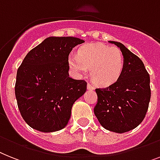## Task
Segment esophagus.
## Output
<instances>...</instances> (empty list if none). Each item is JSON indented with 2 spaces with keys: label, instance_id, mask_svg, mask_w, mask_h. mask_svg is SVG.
<instances>
[{
  "label": "esophagus",
  "instance_id": "34e87169",
  "mask_svg": "<svg viewBox=\"0 0 160 160\" xmlns=\"http://www.w3.org/2000/svg\"><path fill=\"white\" fill-rule=\"evenodd\" d=\"M87 88H88V90H91V91H92V90H94V89H95L94 86L92 85L91 83H88V87H87Z\"/></svg>",
  "mask_w": 160,
  "mask_h": 160
}]
</instances>
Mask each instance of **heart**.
<instances>
[{
	"label": "heart",
	"instance_id": "1",
	"mask_svg": "<svg viewBox=\"0 0 160 160\" xmlns=\"http://www.w3.org/2000/svg\"><path fill=\"white\" fill-rule=\"evenodd\" d=\"M68 64L78 74L91 68L93 81L99 86L108 87L118 81L123 69L122 51L101 43L86 44L79 48L78 55L68 57Z\"/></svg>",
	"mask_w": 160,
	"mask_h": 160
}]
</instances>
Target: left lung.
<instances>
[{"mask_svg":"<svg viewBox=\"0 0 160 160\" xmlns=\"http://www.w3.org/2000/svg\"><path fill=\"white\" fill-rule=\"evenodd\" d=\"M122 51L124 60L118 80L108 88H96L98 96L94 113L103 128L123 133L143 121L150 100V75L142 59L124 45L109 41Z\"/></svg>","mask_w":160,"mask_h":160,"instance_id":"left-lung-1","label":"left lung"}]
</instances>
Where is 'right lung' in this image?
I'll use <instances>...</instances> for the list:
<instances>
[{
  "label": "right lung",
  "mask_w": 160,
  "mask_h": 160,
  "mask_svg": "<svg viewBox=\"0 0 160 160\" xmlns=\"http://www.w3.org/2000/svg\"><path fill=\"white\" fill-rule=\"evenodd\" d=\"M83 42L73 37H50L23 59L14 92L21 115L32 128L53 132L68 124L72 105L87 90L84 80L69 77L68 55Z\"/></svg>",
  "instance_id": "1"
}]
</instances>
